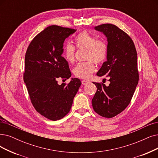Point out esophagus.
Segmentation results:
<instances>
[{"label": "esophagus", "instance_id": "1", "mask_svg": "<svg viewBox=\"0 0 158 158\" xmlns=\"http://www.w3.org/2000/svg\"><path fill=\"white\" fill-rule=\"evenodd\" d=\"M88 83H89V81H87V80H82V81H81V84H82V85H85Z\"/></svg>", "mask_w": 158, "mask_h": 158}]
</instances>
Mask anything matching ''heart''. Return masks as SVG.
<instances>
[{
    "mask_svg": "<svg viewBox=\"0 0 158 158\" xmlns=\"http://www.w3.org/2000/svg\"><path fill=\"white\" fill-rule=\"evenodd\" d=\"M75 45L78 48L87 49L85 59L87 61L78 63L73 69L75 77L82 79H87L95 70V63L100 64L103 63L108 55V45L102 40L87 31H83L77 35L74 39ZM63 54L66 61L70 64L74 61L75 47L67 43L64 47Z\"/></svg>",
    "mask_w": 158,
    "mask_h": 158,
    "instance_id": "b5f03b06",
    "label": "heart"
}]
</instances>
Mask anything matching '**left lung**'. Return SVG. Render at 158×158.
I'll use <instances>...</instances> for the list:
<instances>
[{"mask_svg":"<svg viewBox=\"0 0 158 158\" xmlns=\"http://www.w3.org/2000/svg\"><path fill=\"white\" fill-rule=\"evenodd\" d=\"M108 40L107 61L97 73L109 77L110 84L94 82L97 90L92 99L94 111L100 116L112 118L128 106L139 81L137 56L131 37L112 24L94 27Z\"/></svg>","mask_w":158,"mask_h":158,"instance_id":"8db88e82","label":"left lung"}]
</instances>
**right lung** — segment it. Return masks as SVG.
<instances>
[{
    "label": "right lung",
    "mask_w": 158,
    "mask_h": 158,
    "mask_svg": "<svg viewBox=\"0 0 158 158\" xmlns=\"http://www.w3.org/2000/svg\"><path fill=\"white\" fill-rule=\"evenodd\" d=\"M77 30L52 25L37 34L25 54L23 79L31 102L45 117L57 121L70 111L81 83L72 78L68 84H58V78L68 79L71 73L61 56L65 40Z\"/></svg>",
    "instance_id": "add662e5"
}]
</instances>
